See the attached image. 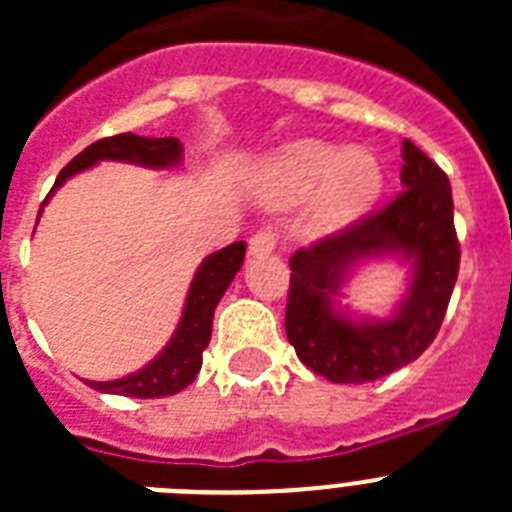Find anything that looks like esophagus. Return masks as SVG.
<instances>
[{
  "label": "esophagus",
  "instance_id": "obj_1",
  "mask_svg": "<svg viewBox=\"0 0 512 512\" xmlns=\"http://www.w3.org/2000/svg\"><path fill=\"white\" fill-rule=\"evenodd\" d=\"M277 248V233L274 230H259V233L251 235L248 241V253L251 256H266Z\"/></svg>",
  "mask_w": 512,
  "mask_h": 512
}]
</instances>
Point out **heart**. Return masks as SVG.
Wrapping results in <instances>:
<instances>
[{
  "mask_svg": "<svg viewBox=\"0 0 512 512\" xmlns=\"http://www.w3.org/2000/svg\"><path fill=\"white\" fill-rule=\"evenodd\" d=\"M382 182V164L372 151H341L307 138L287 143L261 164L259 197L271 210H287L312 194V223L333 230L364 215L382 192Z\"/></svg>",
  "mask_w": 512,
  "mask_h": 512,
  "instance_id": "heart-1",
  "label": "heart"
}]
</instances>
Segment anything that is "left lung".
I'll return each mask as SVG.
<instances>
[{
  "instance_id": "8db88e82",
  "label": "left lung",
  "mask_w": 512,
  "mask_h": 512,
  "mask_svg": "<svg viewBox=\"0 0 512 512\" xmlns=\"http://www.w3.org/2000/svg\"><path fill=\"white\" fill-rule=\"evenodd\" d=\"M402 161V192L390 205L289 259L287 338L302 364L328 382H374L415 361L449 307L461 256L449 176L410 140H402ZM372 258L411 266L409 292L382 321L337 307L347 277Z\"/></svg>"
}]
</instances>
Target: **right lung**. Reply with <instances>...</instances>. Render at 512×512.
Listing matches in <instances>:
<instances>
[{"mask_svg":"<svg viewBox=\"0 0 512 512\" xmlns=\"http://www.w3.org/2000/svg\"><path fill=\"white\" fill-rule=\"evenodd\" d=\"M182 158L184 146L179 143V138H143V135L133 133L112 135V138H102L84 148L71 164H66V169L58 174L51 194L69 176L92 169L99 161H128V164L146 166V169H174V166L182 164ZM51 194L45 197V202L51 200ZM43 205H40V212H43ZM243 256H246V243L243 241L230 243V246L210 253L200 264V269L194 271L182 320L176 325L174 336L166 343L164 351L151 364L128 374V377L112 379V382H87L89 387H94L97 392H107V395L153 400V397L176 395L187 384H192L202 369V351L210 343L215 307L223 300L225 289L230 287L235 274L241 271Z\"/></svg>","mask_w":512,"mask_h":512,"instance_id":"obj_1","label":"right lung"}]
</instances>
